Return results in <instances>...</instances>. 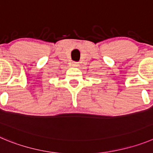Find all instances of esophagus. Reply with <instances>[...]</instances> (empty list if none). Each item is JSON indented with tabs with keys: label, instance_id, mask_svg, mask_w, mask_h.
<instances>
[{
	"label": "esophagus",
	"instance_id": "esophagus-1",
	"mask_svg": "<svg viewBox=\"0 0 153 153\" xmlns=\"http://www.w3.org/2000/svg\"><path fill=\"white\" fill-rule=\"evenodd\" d=\"M72 66H74V67H76V66H78V62H73Z\"/></svg>",
	"mask_w": 153,
	"mask_h": 153
}]
</instances>
